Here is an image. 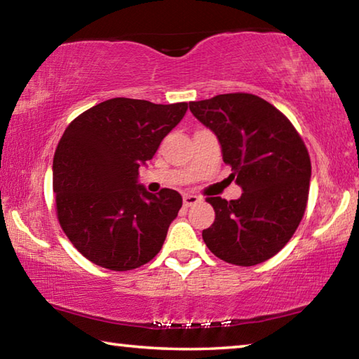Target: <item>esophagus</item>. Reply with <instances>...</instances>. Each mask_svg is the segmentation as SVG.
Instances as JSON below:
<instances>
[{"instance_id":"34e87169","label":"esophagus","mask_w":359,"mask_h":359,"mask_svg":"<svg viewBox=\"0 0 359 359\" xmlns=\"http://www.w3.org/2000/svg\"><path fill=\"white\" fill-rule=\"evenodd\" d=\"M201 201V198L196 196V194H184V205L185 208H190V205L196 204Z\"/></svg>"}]
</instances>
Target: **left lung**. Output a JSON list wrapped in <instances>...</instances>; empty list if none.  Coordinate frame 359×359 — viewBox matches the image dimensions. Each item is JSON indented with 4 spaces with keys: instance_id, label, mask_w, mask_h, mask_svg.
<instances>
[{
    "instance_id": "1",
    "label": "left lung",
    "mask_w": 359,
    "mask_h": 359,
    "mask_svg": "<svg viewBox=\"0 0 359 359\" xmlns=\"http://www.w3.org/2000/svg\"><path fill=\"white\" fill-rule=\"evenodd\" d=\"M190 111L215 133L239 199L205 198L215 222L203 231L209 250L226 263L255 266L293 238L307 208L312 165L293 123L252 93L191 101Z\"/></svg>"
}]
</instances>
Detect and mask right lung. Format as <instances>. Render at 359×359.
I'll use <instances>...</instances> for the list:
<instances>
[{"label":"right lung","instance_id":"obj_1","mask_svg":"<svg viewBox=\"0 0 359 359\" xmlns=\"http://www.w3.org/2000/svg\"><path fill=\"white\" fill-rule=\"evenodd\" d=\"M188 102L112 98L71 121L53 155L60 226L96 266L131 271L156 257L182 196L137 185L139 166L184 118Z\"/></svg>","mask_w":359,"mask_h":359}]
</instances>
